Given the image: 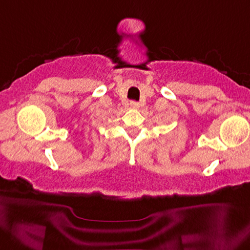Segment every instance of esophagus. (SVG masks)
<instances>
[{
  "instance_id": "34e87169",
  "label": "esophagus",
  "mask_w": 250,
  "mask_h": 250,
  "mask_svg": "<svg viewBox=\"0 0 250 250\" xmlns=\"http://www.w3.org/2000/svg\"><path fill=\"white\" fill-rule=\"evenodd\" d=\"M130 105H131L132 109H137V107H139V103L136 101H131L130 102Z\"/></svg>"
}]
</instances>
